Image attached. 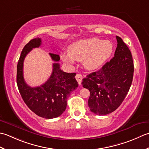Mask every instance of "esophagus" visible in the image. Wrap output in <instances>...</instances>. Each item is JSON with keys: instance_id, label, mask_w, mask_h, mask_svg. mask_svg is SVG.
<instances>
[{"instance_id": "1", "label": "esophagus", "mask_w": 149, "mask_h": 149, "mask_svg": "<svg viewBox=\"0 0 149 149\" xmlns=\"http://www.w3.org/2000/svg\"><path fill=\"white\" fill-rule=\"evenodd\" d=\"M75 78L77 79L78 84L81 85V80H82V78H83L82 75H81V74H77V75H76V77H75Z\"/></svg>"}]
</instances>
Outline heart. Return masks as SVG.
Listing matches in <instances>:
<instances>
[{
    "label": "heart",
    "mask_w": 149,
    "mask_h": 149,
    "mask_svg": "<svg viewBox=\"0 0 149 149\" xmlns=\"http://www.w3.org/2000/svg\"><path fill=\"white\" fill-rule=\"evenodd\" d=\"M113 45L109 40L98 38L80 40L71 44L68 53L60 54L63 62L73 64L75 60L82 62L88 70H95L100 68L111 56Z\"/></svg>",
    "instance_id": "obj_1"
}]
</instances>
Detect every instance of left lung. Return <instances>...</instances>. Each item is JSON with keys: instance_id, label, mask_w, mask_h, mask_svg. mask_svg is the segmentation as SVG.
I'll return each instance as SVG.
<instances>
[{"instance_id": "8db88e82", "label": "left lung", "mask_w": 149, "mask_h": 149, "mask_svg": "<svg viewBox=\"0 0 149 149\" xmlns=\"http://www.w3.org/2000/svg\"><path fill=\"white\" fill-rule=\"evenodd\" d=\"M114 56L96 72L88 74L81 84L89 89L88 105L93 113L103 116L121 105L131 86L134 63L130 51L122 39L116 36Z\"/></svg>"}]
</instances>
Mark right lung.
Here are the masks:
<instances>
[{
	"mask_svg": "<svg viewBox=\"0 0 149 149\" xmlns=\"http://www.w3.org/2000/svg\"><path fill=\"white\" fill-rule=\"evenodd\" d=\"M42 40L36 38L27 44L21 53L17 64V84L21 96L27 106L38 116L52 119L60 116L65 111L67 100L78 84L75 79L76 73L62 71L58 63L53 64V72L49 78L38 87H31L24 79V60L33 48L39 47ZM54 62H58V54L49 53Z\"/></svg>",
	"mask_w": 149,
	"mask_h": 149,
	"instance_id": "1",
	"label": "right lung"
}]
</instances>
